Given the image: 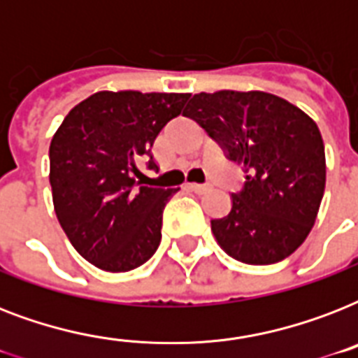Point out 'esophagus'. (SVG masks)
I'll list each match as a JSON object with an SVG mask.
<instances>
[{"label": "esophagus", "mask_w": 358, "mask_h": 358, "mask_svg": "<svg viewBox=\"0 0 358 358\" xmlns=\"http://www.w3.org/2000/svg\"><path fill=\"white\" fill-rule=\"evenodd\" d=\"M187 187H189L191 191H195V193H206L208 191V185L204 184H189Z\"/></svg>", "instance_id": "obj_1"}]
</instances>
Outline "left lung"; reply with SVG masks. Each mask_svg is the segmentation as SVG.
<instances>
[{
    "instance_id": "left-lung-1",
    "label": "left lung",
    "mask_w": 358,
    "mask_h": 358,
    "mask_svg": "<svg viewBox=\"0 0 358 358\" xmlns=\"http://www.w3.org/2000/svg\"><path fill=\"white\" fill-rule=\"evenodd\" d=\"M184 117L243 167V187L232 193L229 215L212 221L217 243L250 266L292 255L316 223L325 191V146L316 122L262 91L201 92Z\"/></svg>"
}]
</instances>
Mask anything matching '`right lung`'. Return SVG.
I'll return each mask as SVG.
<instances>
[{
	"label": "right lung",
	"instance_id": "add662e5",
	"mask_svg": "<svg viewBox=\"0 0 358 358\" xmlns=\"http://www.w3.org/2000/svg\"><path fill=\"white\" fill-rule=\"evenodd\" d=\"M189 94L102 91L78 103L50 145L53 206L64 234L92 266L122 273L143 266L162 241L163 208L178 189L141 185L135 162Z\"/></svg>",
	"mask_w": 358,
	"mask_h": 358
}]
</instances>
